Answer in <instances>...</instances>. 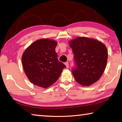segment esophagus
I'll return each mask as SVG.
<instances>
[{
	"label": "esophagus",
	"mask_w": 122,
	"mask_h": 122,
	"mask_svg": "<svg viewBox=\"0 0 122 122\" xmlns=\"http://www.w3.org/2000/svg\"><path fill=\"white\" fill-rule=\"evenodd\" d=\"M65 65L66 66V68H69V63L68 62H66L65 63Z\"/></svg>",
	"instance_id": "34e87169"
}]
</instances>
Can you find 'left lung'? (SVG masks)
<instances>
[{
	"mask_svg": "<svg viewBox=\"0 0 122 122\" xmlns=\"http://www.w3.org/2000/svg\"><path fill=\"white\" fill-rule=\"evenodd\" d=\"M75 67L71 72L78 83L90 86L97 81L106 68L108 51L105 45L95 39L78 37L69 41Z\"/></svg>",
	"mask_w": 122,
	"mask_h": 122,
	"instance_id": "1",
	"label": "left lung"
}]
</instances>
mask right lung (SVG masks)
<instances>
[{
    "instance_id": "right-lung-1",
    "label": "right lung",
    "mask_w": 122,
    "mask_h": 122,
    "mask_svg": "<svg viewBox=\"0 0 122 122\" xmlns=\"http://www.w3.org/2000/svg\"><path fill=\"white\" fill-rule=\"evenodd\" d=\"M57 42L48 39L35 41L22 54V63L28 80L33 84L46 88L56 82L66 67L57 59Z\"/></svg>"
}]
</instances>
